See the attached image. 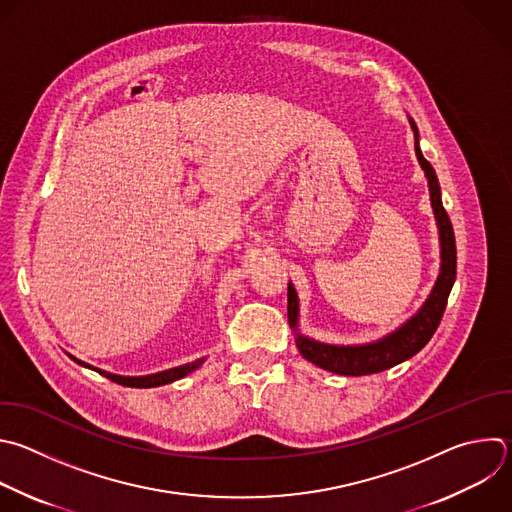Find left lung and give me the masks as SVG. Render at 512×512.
Segmentation results:
<instances>
[{"mask_svg": "<svg viewBox=\"0 0 512 512\" xmlns=\"http://www.w3.org/2000/svg\"><path fill=\"white\" fill-rule=\"evenodd\" d=\"M410 124L416 134V144H414L416 156H418V162L424 168L426 179H428L430 201H432V209H434L438 231H440V247H442L440 275H438V281H436L430 297L422 305V309L410 321H406L400 329L386 335L376 344L327 346V344L313 342V339L295 333L297 335V339H295L297 350L307 362H311L317 368H323L327 372L339 374V376L378 374V372L394 368L400 362L416 356L430 342V337L438 329L440 319L446 309V303H448L450 289L456 279V241H454L452 223H450L446 209L442 207L440 185H438L434 168L422 156V150L418 144V128L412 118H410ZM297 311H299L297 293H295L293 285L289 283V287H287V317H289V325L295 329H297Z\"/></svg>", "mask_w": 512, "mask_h": 512, "instance_id": "1", "label": "left lung"}]
</instances>
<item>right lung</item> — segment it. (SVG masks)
<instances>
[{
  "label": "right lung",
  "instance_id": "add662e5",
  "mask_svg": "<svg viewBox=\"0 0 512 512\" xmlns=\"http://www.w3.org/2000/svg\"><path fill=\"white\" fill-rule=\"evenodd\" d=\"M74 362H78V360L74 358ZM78 364H82V362H78ZM201 364H203V360H197V362L185 364V366H181V368L158 372V374H152V376H140V378H124V376L108 374V372H102V370H96V368H92V370L100 372L102 376H106L108 380H112V382H116V384H120V386H128V388H156V386H164V384H170V382L185 378L187 374H191L193 370H197ZM82 366H86V364H82ZM88 368H90V366H88Z\"/></svg>",
  "mask_w": 512,
  "mask_h": 512
}]
</instances>
